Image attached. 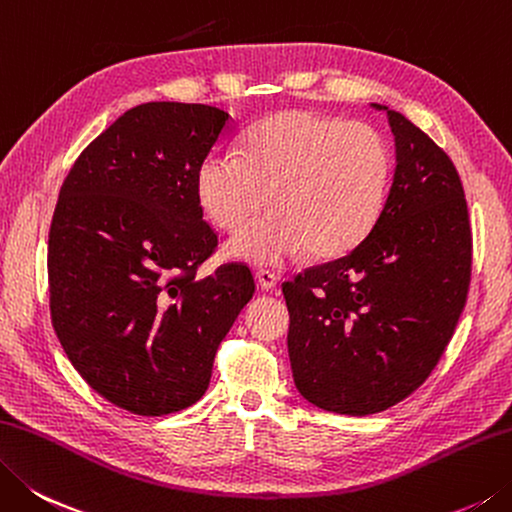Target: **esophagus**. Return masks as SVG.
Listing matches in <instances>:
<instances>
[{"label":"esophagus","instance_id":"34e87169","mask_svg":"<svg viewBox=\"0 0 512 512\" xmlns=\"http://www.w3.org/2000/svg\"><path fill=\"white\" fill-rule=\"evenodd\" d=\"M256 281H258L260 289H265V292H272V289L276 287V274L269 272V269H258Z\"/></svg>","mask_w":512,"mask_h":512}]
</instances>
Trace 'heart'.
Wrapping results in <instances>:
<instances>
[{
	"instance_id": "b5f03b06",
	"label": "heart",
	"mask_w": 512,
	"mask_h": 512,
	"mask_svg": "<svg viewBox=\"0 0 512 512\" xmlns=\"http://www.w3.org/2000/svg\"><path fill=\"white\" fill-rule=\"evenodd\" d=\"M392 180V151L379 131L314 111H285L247 133L243 153L211 151L196 189L211 223L243 231L265 202L274 211L229 243V254L278 265L310 249L336 258L381 218Z\"/></svg>"
}]
</instances>
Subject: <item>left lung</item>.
Returning a JSON list of instances; mask_svg holds the SVG:
<instances>
[{
    "mask_svg": "<svg viewBox=\"0 0 512 512\" xmlns=\"http://www.w3.org/2000/svg\"><path fill=\"white\" fill-rule=\"evenodd\" d=\"M397 169L381 218L359 245L283 283L296 390L365 417L435 370L464 312L472 234L459 173L426 133L388 106Z\"/></svg>",
    "mask_w": 512,
    "mask_h": 512,
    "instance_id": "obj_1",
    "label": "left lung"
}]
</instances>
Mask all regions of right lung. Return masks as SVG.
Returning <instances> with one entry per match:
<instances>
[{"instance_id":"add662e5","label":"right lung","mask_w":512,"mask_h":512,"mask_svg":"<svg viewBox=\"0 0 512 512\" xmlns=\"http://www.w3.org/2000/svg\"><path fill=\"white\" fill-rule=\"evenodd\" d=\"M229 127V113L207 104L133 106L80 153L57 198L55 334L95 392L142 417L207 392L218 345L254 296L243 263L196 278L218 247L196 178Z\"/></svg>"}]
</instances>
